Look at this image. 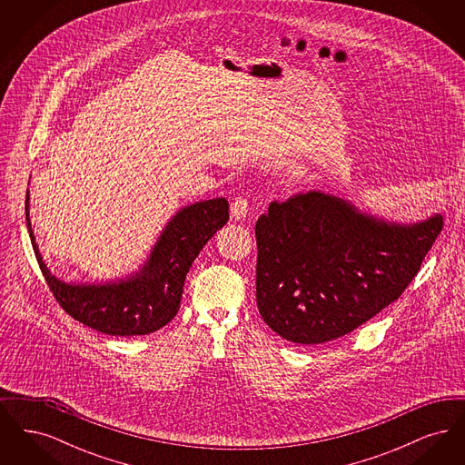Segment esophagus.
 Segmentation results:
<instances>
[{"label": "esophagus", "instance_id": "34e87169", "mask_svg": "<svg viewBox=\"0 0 465 465\" xmlns=\"http://www.w3.org/2000/svg\"><path fill=\"white\" fill-rule=\"evenodd\" d=\"M247 213H249V202H247V199L237 197V199L232 202V216L235 220H245Z\"/></svg>", "mask_w": 465, "mask_h": 465}]
</instances>
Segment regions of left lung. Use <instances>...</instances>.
<instances>
[{
	"label": "left lung",
	"mask_w": 465,
	"mask_h": 465,
	"mask_svg": "<svg viewBox=\"0 0 465 465\" xmlns=\"http://www.w3.org/2000/svg\"><path fill=\"white\" fill-rule=\"evenodd\" d=\"M256 303L268 328L315 345L396 302L442 230L436 214L396 224L322 192L272 202L256 223Z\"/></svg>",
	"instance_id": "obj_1"
}]
</instances>
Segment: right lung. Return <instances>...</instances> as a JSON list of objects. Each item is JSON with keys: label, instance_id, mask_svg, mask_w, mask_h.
Masks as SVG:
<instances>
[{"label": "right lung", "instance_id": "1", "mask_svg": "<svg viewBox=\"0 0 465 465\" xmlns=\"http://www.w3.org/2000/svg\"><path fill=\"white\" fill-rule=\"evenodd\" d=\"M25 195V222L45 281L55 302L74 321L110 336L150 334L174 319L186 273L202 247L228 222V202L205 200L181 209L163 230L150 262L129 281L76 286L55 279L35 242Z\"/></svg>", "mask_w": 465, "mask_h": 465}]
</instances>
